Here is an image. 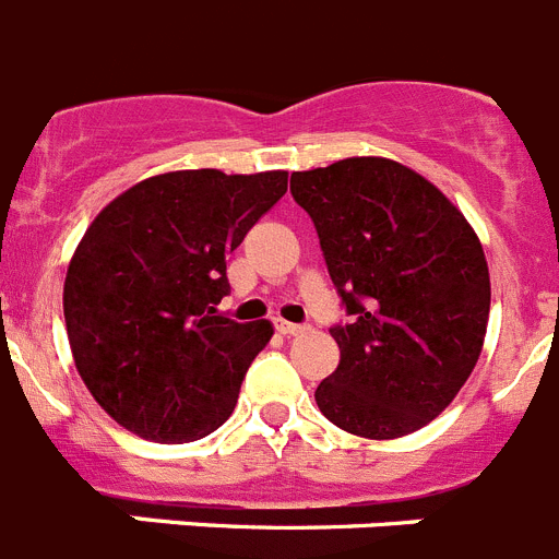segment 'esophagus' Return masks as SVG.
Instances as JSON below:
<instances>
[{"mask_svg":"<svg viewBox=\"0 0 559 559\" xmlns=\"http://www.w3.org/2000/svg\"><path fill=\"white\" fill-rule=\"evenodd\" d=\"M276 330L283 335H302L308 330V324H294V322H285V319H276Z\"/></svg>","mask_w":559,"mask_h":559,"instance_id":"obj_1","label":"esophagus"}]
</instances>
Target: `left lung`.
I'll return each mask as SVG.
<instances>
[{"mask_svg": "<svg viewBox=\"0 0 559 559\" xmlns=\"http://www.w3.org/2000/svg\"><path fill=\"white\" fill-rule=\"evenodd\" d=\"M349 322L316 389L333 426L406 437L451 406L481 355L490 271L462 212L419 173L378 156L294 173Z\"/></svg>", "mask_w": 559, "mask_h": 559, "instance_id": "obj_1", "label": "left lung"}]
</instances>
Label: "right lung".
<instances>
[{
	"mask_svg": "<svg viewBox=\"0 0 559 559\" xmlns=\"http://www.w3.org/2000/svg\"><path fill=\"white\" fill-rule=\"evenodd\" d=\"M285 190V170L162 173L92 221L69 263L63 319L83 383L122 428L192 442L235 412L274 330L215 305L229 294L226 257Z\"/></svg>",
	"mask_w": 559,
	"mask_h": 559,
	"instance_id": "right-lung-1",
	"label": "right lung"
}]
</instances>
